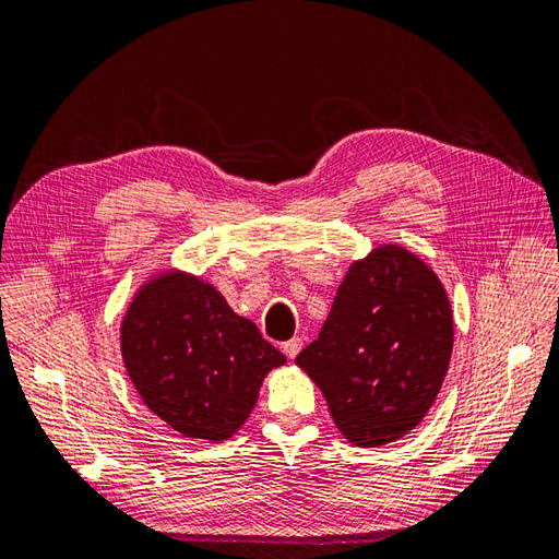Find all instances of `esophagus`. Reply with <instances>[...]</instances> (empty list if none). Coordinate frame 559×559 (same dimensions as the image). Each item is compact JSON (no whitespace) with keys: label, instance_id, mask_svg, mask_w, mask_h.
I'll use <instances>...</instances> for the list:
<instances>
[{"label":"esophagus","instance_id":"obj_1","mask_svg":"<svg viewBox=\"0 0 559 559\" xmlns=\"http://www.w3.org/2000/svg\"><path fill=\"white\" fill-rule=\"evenodd\" d=\"M300 347H302V341H300V337H292V341L282 343V352L286 354V359H296V357H298V352H300Z\"/></svg>","mask_w":559,"mask_h":559}]
</instances>
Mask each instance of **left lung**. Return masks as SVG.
Masks as SVG:
<instances>
[{
    "label": "left lung",
    "instance_id": "left-lung-1",
    "mask_svg": "<svg viewBox=\"0 0 559 559\" xmlns=\"http://www.w3.org/2000/svg\"><path fill=\"white\" fill-rule=\"evenodd\" d=\"M452 310L433 270L386 245L352 263L319 337L296 364L349 443L376 448L415 429L452 357Z\"/></svg>",
    "mask_w": 559,
    "mask_h": 559
}]
</instances>
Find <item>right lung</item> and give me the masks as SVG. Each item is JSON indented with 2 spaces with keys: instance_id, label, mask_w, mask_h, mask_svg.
I'll use <instances>...</instances> for the list:
<instances>
[{
  "instance_id": "1",
  "label": "right lung",
  "mask_w": 559,
  "mask_h": 559,
  "mask_svg": "<svg viewBox=\"0 0 559 559\" xmlns=\"http://www.w3.org/2000/svg\"><path fill=\"white\" fill-rule=\"evenodd\" d=\"M121 352L148 411L175 431L212 443L245 425L267 370L286 361L214 286L177 273L134 296Z\"/></svg>"
}]
</instances>
